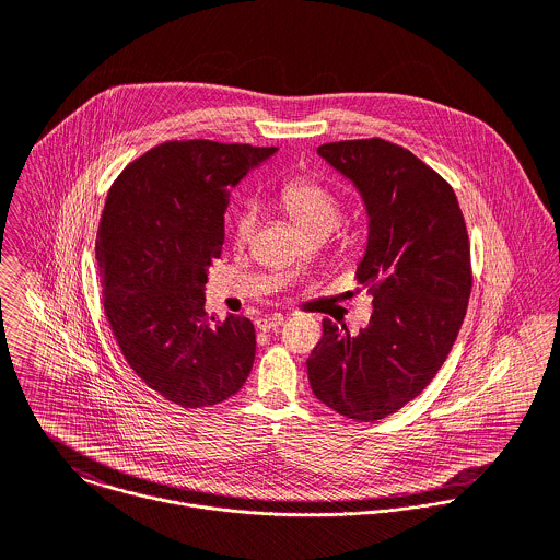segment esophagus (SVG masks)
<instances>
[{
  "label": "esophagus",
  "mask_w": 560,
  "mask_h": 560,
  "mask_svg": "<svg viewBox=\"0 0 560 560\" xmlns=\"http://www.w3.org/2000/svg\"><path fill=\"white\" fill-rule=\"evenodd\" d=\"M282 323H284V315H269V317L256 319V327H258L260 331H269V329H273V327H278V325H282Z\"/></svg>",
  "instance_id": "obj_1"
}]
</instances>
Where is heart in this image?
<instances>
[{
  "label": "heart",
  "instance_id": "heart-1",
  "mask_svg": "<svg viewBox=\"0 0 560 560\" xmlns=\"http://www.w3.org/2000/svg\"><path fill=\"white\" fill-rule=\"evenodd\" d=\"M280 202L291 220L311 233H331L340 220V202L331 189L313 178L289 180L280 191ZM258 224V207L252 200H243L233 215V237L237 243L252 240Z\"/></svg>",
  "mask_w": 560,
  "mask_h": 560
}]
</instances>
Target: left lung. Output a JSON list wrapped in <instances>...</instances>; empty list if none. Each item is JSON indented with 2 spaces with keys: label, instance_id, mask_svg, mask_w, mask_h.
Masks as SVG:
<instances>
[{
  "label": "left lung",
  "instance_id": "1",
  "mask_svg": "<svg viewBox=\"0 0 560 560\" xmlns=\"http://www.w3.org/2000/svg\"><path fill=\"white\" fill-rule=\"evenodd\" d=\"M317 153L364 205L358 280L373 293V315L358 336L323 320L308 382L340 416L380 420L424 390L459 334L472 289L468 231L453 187L402 147L373 138Z\"/></svg>",
  "mask_w": 560,
  "mask_h": 560
}]
</instances>
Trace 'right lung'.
<instances>
[{
  "label": "right lung",
  "mask_w": 560,
  "mask_h": 560,
  "mask_svg": "<svg viewBox=\"0 0 560 560\" xmlns=\"http://www.w3.org/2000/svg\"><path fill=\"white\" fill-rule=\"evenodd\" d=\"M278 149L165 142L114 180L96 231L103 308L138 377L180 407L237 395L256 353L252 320L205 313L231 189Z\"/></svg>",
  "instance_id": "add662e5"
}]
</instances>
